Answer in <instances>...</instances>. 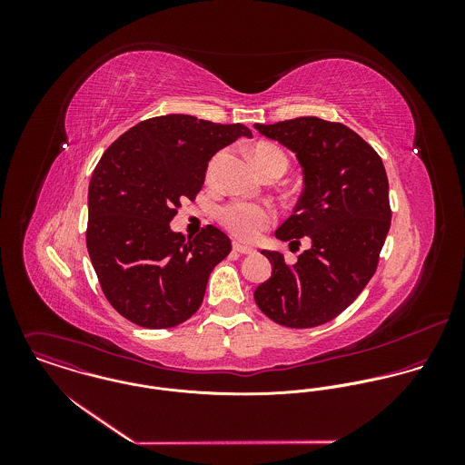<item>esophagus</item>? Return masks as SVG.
Masks as SVG:
<instances>
[{"label":"esophagus","mask_w":465,"mask_h":465,"mask_svg":"<svg viewBox=\"0 0 465 465\" xmlns=\"http://www.w3.org/2000/svg\"><path fill=\"white\" fill-rule=\"evenodd\" d=\"M232 251H234V252H240V254H254V249H252V247L242 245V243H238V242L232 243Z\"/></svg>","instance_id":"obj_1"}]
</instances>
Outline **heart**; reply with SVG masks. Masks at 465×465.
I'll list each match as a JSON object with an SVG mask.
<instances>
[{
	"mask_svg": "<svg viewBox=\"0 0 465 465\" xmlns=\"http://www.w3.org/2000/svg\"><path fill=\"white\" fill-rule=\"evenodd\" d=\"M252 159L262 175L270 172H279L281 175L288 168L286 153L272 143H258L252 148ZM218 157H214L209 164V173L214 170ZM222 225L236 238L243 242H252L260 236V232L273 222V213L262 203L252 202H231L220 209L218 214Z\"/></svg>",
	"mask_w": 465,
	"mask_h": 465,
	"instance_id": "b5f03b06",
	"label": "heart"
}]
</instances>
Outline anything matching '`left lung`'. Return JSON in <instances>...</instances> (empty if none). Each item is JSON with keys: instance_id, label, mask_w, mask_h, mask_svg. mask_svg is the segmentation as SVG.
I'll list each match as a JSON object with an SVG mask.
<instances>
[{"instance_id": "8db88e82", "label": "left lung", "mask_w": 465, "mask_h": 465, "mask_svg": "<svg viewBox=\"0 0 465 465\" xmlns=\"http://www.w3.org/2000/svg\"><path fill=\"white\" fill-rule=\"evenodd\" d=\"M254 129L290 148L304 175L302 195L275 238L312 240L295 265L262 251L272 275L256 288V304L286 328L326 324L361 293L380 262L392 218L383 161L349 127L315 116Z\"/></svg>"}]
</instances>
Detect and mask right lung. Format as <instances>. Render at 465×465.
<instances>
[{"label":"right lung","mask_w":465,"mask_h":465,"mask_svg":"<svg viewBox=\"0 0 465 465\" xmlns=\"http://www.w3.org/2000/svg\"><path fill=\"white\" fill-rule=\"evenodd\" d=\"M242 135L252 137L242 124L168 114L134 125L102 155L89 183L85 242L107 301L127 321L166 330L199 310L231 240L214 225L186 238L170 222L202 190L209 159Z\"/></svg>","instance_id":"obj_1"}]
</instances>
